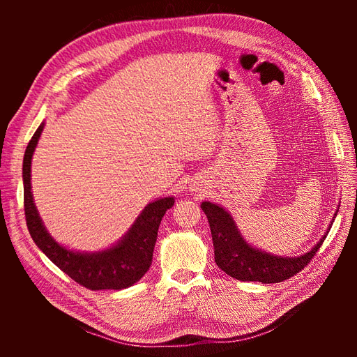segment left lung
Segmentation results:
<instances>
[{
  "label": "left lung",
  "mask_w": 357,
  "mask_h": 357,
  "mask_svg": "<svg viewBox=\"0 0 357 357\" xmlns=\"http://www.w3.org/2000/svg\"><path fill=\"white\" fill-rule=\"evenodd\" d=\"M201 208L208 219L218 267L229 276L244 282L255 280L262 284H276L294 276L313 259L333 225H328L327 231L310 252L298 257L276 256L250 245L241 234L233 216L224 207L204 201ZM336 215L333 216L331 222H335Z\"/></svg>",
  "instance_id": "1"
}]
</instances>
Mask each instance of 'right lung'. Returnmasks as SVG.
I'll use <instances>...</instances> for the list:
<instances>
[{"label":"right lung","mask_w":357,"mask_h":357,"mask_svg":"<svg viewBox=\"0 0 357 357\" xmlns=\"http://www.w3.org/2000/svg\"><path fill=\"white\" fill-rule=\"evenodd\" d=\"M44 123L36 128L30 139L22 161L24 184V211L30 236L49 259L69 275L75 282L90 290H123L146 275L153 259L158 229L165 211L174 206L173 196L150 202L136 218L133 225L116 244L101 252H75L50 236L38 213L32 195V156L43 133Z\"/></svg>","instance_id":"obj_1"}]
</instances>
